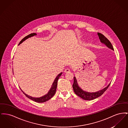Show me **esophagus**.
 I'll list each match as a JSON object with an SVG mask.
<instances>
[{
  "label": "esophagus",
  "instance_id": "1",
  "mask_svg": "<svg viewBox=\"0 0 128 128\" xmlns=\"http://www.w3.org/2000/svg\"><path fill=\"white\" fill-rule=\"evenodd\" d=\"M70 72V70L68 69V68H66V69H65V70H64L65 73H68V72Z\"/></svg>",
  "mask_w": 128,
  "mask_h": 128
}]
</instances>
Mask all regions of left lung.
Instances as JSON below:
<instances>
[{"label":"left lung","mask_w":128,"mask_h":128,"mask_svg":"<svg viewBox=\"0 0 128 128\" xmlns=\"http://www.w3.org/2000/svg\"><path fill=\"white\" fill-rule=\"evenodd\" d=\"M98 35L102 43L104 44L109 48L114 50L113 46L112 45L111 43L104 35L98 32ZM110 84L111 83H110L106 87H105V88H104L102 90L98 91L96 92H88L84 91L79 87L75 77H74V82L72 85V88L75 94L80 98H83L84 100H93L102 95L109 88V86L110 85Z\"/></svg>","instance_id":"1"}]
</instances>
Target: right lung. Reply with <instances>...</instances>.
Wrapping results in <instances>:
<instances>
[{
	"mask_svg": "<svg viewBox=\"0 0 128 128\" xmlns=\"http://www.w3.org/2000/svg\"><path fill=\"white\" fill-rule=\"evenodd\" d=\"M35 35H37V34L35 33H31L30 35L26 36L24 38H23V39L20 41V42L19 44V45L20 44H21V43H22L27 38L31 37L32 36H35ZM62 74V72H61L60 74L58 75L56 77V79H54L53 84L52 85L51 88H50V90L48 91V93L45 95L44 96H42V97H41L40 98H34V97H31V96L28 95L27 94L24 93L22 90H21L22 91L23 93L26 95V97L30 98V100H32L33 101H35V102H45L49 100L50 98H52L53 96H54V95L55 94L56 92V90L57 85H58V80L59 78L60 77V76Z\"/></svg>",
	"mask_w": 128,
	"mask_h": 128,
	"instance_id": "add662e5",
	"label": "right lung"
}]
</instances>
